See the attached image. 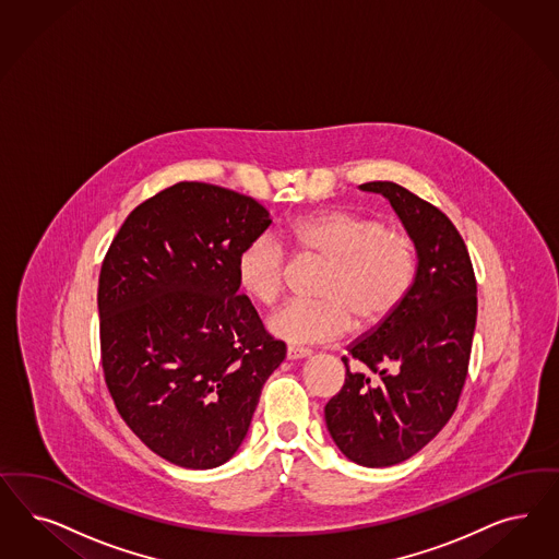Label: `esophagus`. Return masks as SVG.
Returning <instances> with one entry per match:
<instances>
[{"label":"esophagus","mask_w":559,"mask_h":559,"mask_svg":"<svg viewBox=\"0 0 559 559\" xmlns=\"http://www.w3.org/2000/svg\"><path fill=\"white\" fill-rule=\"evenodd\" d=\"M312 352L307 349V347H296V345H289L288 349H286V358L288 360H302V358H308Z\"/></svg>","instance_id":"34e87169"}]
</instances>
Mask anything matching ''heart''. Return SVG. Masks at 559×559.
Masks as SVG:
<instances>
[{"label": "heart", "mask_w": 559, "mask_h": 559, "mask_svg": "<svg viewBox=\"0 0 559 559\" xmlns=\"http://www.w3.org/2000/svg\"><path fill=\"white\" fill-rule=\"evenodd\" d=\"M284 238L305 259L326 263L319 302L294 300L267 319L275 340L335 342L358 329L384 323L414 284L415 252L407 236L386 230L377 217L354 212H321L298 217ZM286 254L275 238L263 235L236 257V282L259 305H271L284 289Z\"/></svg>", "instance_id": "b5f03b06"}]
</instances>
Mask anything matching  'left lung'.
<instances>
[{
	"label": "left lung",
	"instance_id": "obj_1",
	"mask_svg": "<svg viewBox=\"0 0 559 559\" xmlns=\"http://www.w3.org/2000/svg\"><path fill=\"white\" fill-rule=\"evenodd\" d=\"M360 189L389 199L414 242L417 265L401 307L347 349L374 379L345 364V384L324 405V421L349 461L391 467L421 451L456 409L475 333L477 284L463 238L438 207L391 180Z\"/></svg>",
	"mask_w": 559,
	"mask_h": 559
}]
</instances>
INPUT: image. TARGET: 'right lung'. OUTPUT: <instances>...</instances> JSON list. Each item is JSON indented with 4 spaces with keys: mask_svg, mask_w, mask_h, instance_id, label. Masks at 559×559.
Here are the masks:
<instances>
[{
    "mask_svg": "<svg viewBox=\"0 0 559 559\" xmlns=\"http://www.w3.org/2000/svg\"><path fill=\"white\" fill-rule=\"evenodd\" d=\"M254 199L177 182L127 216L100 280V349L117 412L173 465L214 468L247 438L261 389L286 358L236 257L270 228Z\"/></svg>",
    "mask_w": 559,
    "mask_h": 559,
    "instance_id": "right-lung-1",
    "label": "right lung"
}]
</instances>
